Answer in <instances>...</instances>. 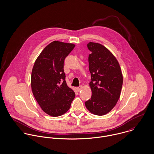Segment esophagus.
<instances>
[{
	"label": "esophagus",
	"mask_w": 154,
	"mask_h": 154,
	"mask_svg": "<svg viewBox=\"0 0 154 154\" xmlns=\"http://www.w3.org/2000/svg\"><path fill=\"white\" fill-rule=\"evenodd\" d=\"M82 86H79V87H77V88H76V90H77V91H79L81 89H82Z\"/></svg>",
	"instance_id": "obj_1"
}]
</instances>
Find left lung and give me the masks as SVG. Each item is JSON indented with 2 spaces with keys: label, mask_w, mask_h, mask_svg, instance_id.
Segmentation results:
<instances>
[{
  "label": "left lung",
  "mask_w": 154,
  "mask_h": 154,
  "mask_svg": "<svg viewBox=\"0 0 154 154\" xmlns=\"http://www.w3.org/2000/svg\"><path fill=\"white\" fill-rule=\"evenodd\" d=\"M87 47L91 51L88 62L92 96L85 104L91 113L103 116L115 107L120 98L123 75L117 59L105 46L89 42Z\"/></svg>",
  "instance_id": "8db88e82"
}]
</instances>
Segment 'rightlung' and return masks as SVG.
I'll use <instances>...</instances> for the list:
<instances>
[{
  "label": "right lung",
  "mask_w": 154,
  "mask_h": 154,
  "mask_svg": "<svg viewBox=\"0 0 154 154\" xmlns=\"http://www.w3.org/2000/svg\"><path fill=\"white\" fill-rule=\"evenodd\" d=\"M75 45L54 41L47 45L33 66L31 85L38 104L46 114L58 117L69 110L75 97L65 81L63 66Z\"/></svg>",
  "instance_id": "add662e5"
}]
</instances>
